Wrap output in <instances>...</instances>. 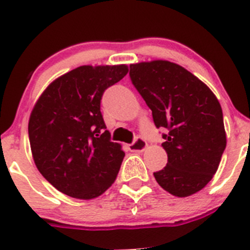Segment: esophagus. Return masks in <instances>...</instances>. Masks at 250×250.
Listing matches in <instances>:
<instances>
[{
    "label": "esophagus",
    "mask_w": 250,
    "mask_h": 250,
    "mask_svg": "<svg viewBox=\"0 0 250 250\" xmlns=\"http://www.w3.org/2000/svg\"><path fill=\"white\" fill-rule=\"evenodd\" d=\"M146 146H147V144H146L145 140L141 139V138H137L129 145V150L133 151V152H143L146 148Z\"/></svg>",
    "instance_id": "1"
}]
</instances>
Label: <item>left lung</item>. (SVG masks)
<instances>
[{"label": "left lung", "instance_id": "1", "mask_svg": "<svg viewBox=\"0 0 250 250\" xmlns=\"http://www.w3.org/2000/svg\"><path fill=\"white\" fill-rule=\"evenodd\" d=\"M133 85L166 128L168 163L153 173L158 185L176 197L202 190L216 173L226 147L223 110L214 93L183 66L167 60L129 66Z\"/></svg>", "mask_w": 250, "mask_h": 250}]
</instances>
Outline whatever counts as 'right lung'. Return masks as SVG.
Returning a JSON list of instances; mask_svg holds the SVG:
<instances>
[{
	"label": "right lung",
	"mask_w": 250,
	"mask_h": 250,
	"mask_svg": "<svg viewBox=\"0 0 250 250\" xmlns=\"http://www.w3.org/2000/svg\"><path fill=\"white\" fill-rule=\"evenodd\" d=\"M127 72V65L80 66L50 83L37 100L29 120L32 157L60 192L92 200L116 180L125 152L111 141L100 102Z\"/></svg>",
	"instance_id": "obj_1"
}]
</instances>
